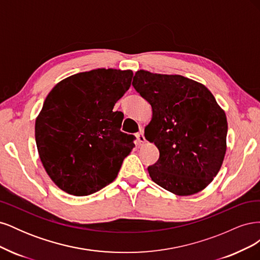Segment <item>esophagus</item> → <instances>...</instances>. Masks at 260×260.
Masks as SVG:
<instances>
[{"mask_svg": "<svg viewBox=\"0 0 260 260\" xmlns=\"http://www.w3.org/2000/svg\"><path fill=\"white\" fill-rule=\"evenodd\" d=\"M137 139H138V142L140 144L145 143V137L143 135V131H140L139 133H137Z\"/></svg>", "mask_w": 260, "mask_h": 260, "instance_id": "1", "label": "esophagus"}]
</instances>
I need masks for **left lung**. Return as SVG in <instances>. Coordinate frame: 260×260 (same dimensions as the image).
I'll use <instances>...</instances> for the list:
<instances>
[{
  "label": "left lung",
  "mask_w": 260,
  "mask_h": 260,
  "mask_svg": "<svg viewBox=\"0 0 260 260\" xmlns=\"http://www.w3.org/2000/svg\"><path fill=\"white\" fill-rule=\"evenodd\" d=\"M132 85L152 106L145 139L159 151L147 168L156 184L179 196L204 190L217 176L226 151L223 109L205 85L180 75L138 70Z\"/></svg>",
  "instance_id": "1"
}]
</instances>
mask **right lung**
<instances>
[{"mask_svg": "<svg viewBox=\"0 0 260 260\" xmlns=\"http://www.w3.org/2000/svg\"><path fill=\"white\" fill-rule=\"evenodd\" d=\"M132 77V70L93 69L59 81L46 96L36 119V143L60 190L85 196L116 179L136 138L120 131L123 115L113 109Z\"/></svg>", "mask_w": 260, "mask_h": 260, "instance_id": "obj_1", "label": "right lung"}]
</instances>
